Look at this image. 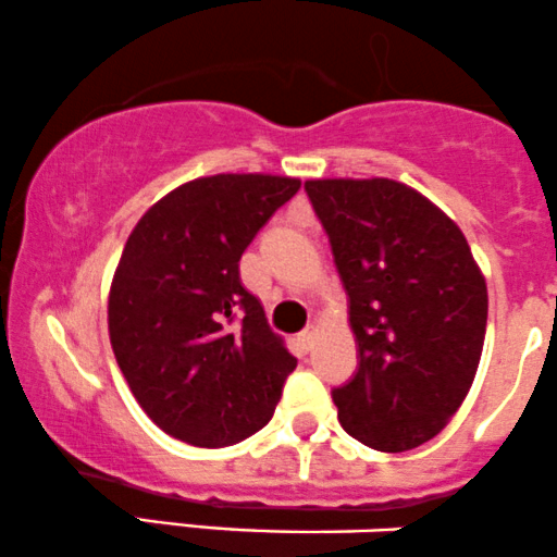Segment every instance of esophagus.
Instances as JSON below:
<instances>
[{"label": "esophagus", "mask_w": 557, "mask_h": 557, "mask_svg": "<svg viewBox=\"0 0 557 557\" xmlns=\"http://www.w3.org/2000/svg\"><path fill=\"white\" fill-rule=\"evenodd\" d=\"M315 336H318L315 325H307V329L299 333V344H302L305 349H312V344H315Z\"/></svg>", "instance_id": "esophagus-1"}]
</instances>
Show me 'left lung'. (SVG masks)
Listing matches in <instances>:
<instances>
[{"label":"left lung","instance_id":"left-lung-1","mask_svg":"<svg viewBox=\"0 0 557 557\" xmlns=\"http://www.w3.org/2000/svg\"><path fill=\"white\" fill-rule=\"evenodd\" d=\"M349 299L357 372L333 388L338 422L398 454L446 428L472 388L487 286L461 228L394 180H310Z\"/></svg>","mask_w":557,"mask_h":557}]
</instances>
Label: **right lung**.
<instances>
[{"instance_id":"1","label":"right lung","mask_w":557,"mask_h":557,"mask_svg":"<svg viewBox=\"0 0 557 557\" xmlns=\"http://www.w3.org/2000/svg\"><path fill=\"white\" fill-rule=\"evenodd\" d=\"M302 182L215 174L137 221L109 294L116 362L146 414L189 446L224 448L265 428L297 368L242 286L239 258Z\"/></svg>"}]
</instances>
